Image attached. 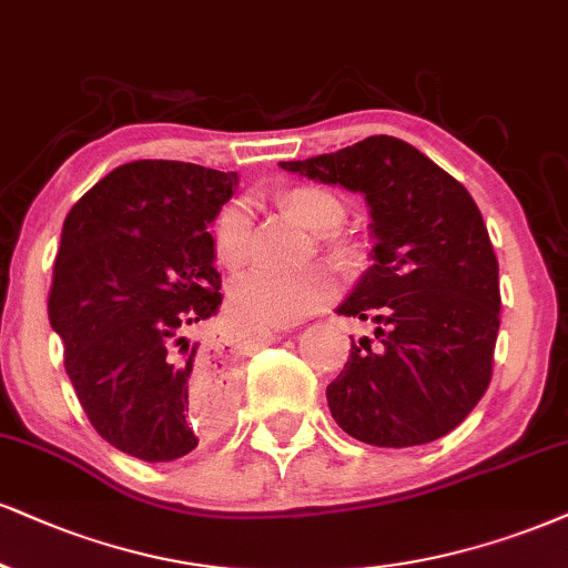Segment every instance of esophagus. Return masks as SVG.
Wrapping results in <instances>:
<instances>
[{
	"mask_svg": "<svg viewBox=\"0 0 568 568\" xmlns=\"http://www.w3.org/2000/svg\"><path fill=\"white\" fill-rule=\"evenodd\" d=\"M268 337H273V334H268Z\"/></svg>",
	"mask_w": 568,
	"mask_h": 568,
	"instance_id": "obj_1",
	"label": "esophagus"
}]
</instances>
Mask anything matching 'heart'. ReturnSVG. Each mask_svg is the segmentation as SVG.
Masks as SVG:
<instances>
[{"mask_svg": "<svg viewBox=\"0 0 568 568\" xmlns=\"http://www.w3.org/2000/svg\"><path fill=\"white\" fill-rule=\"evenodd\" d=\"M286 207L307 229L326 234L345 219V205L337 194L321 186H295L284 194ZM252 213L244 200H231L213 221L215 257L229 268L244 263L250 252ZM334 282L324 268L273 271L247 268L229 284V305L242 324L255 328H282L316 313L332 300Z\"/></svg>", "mask_w": 568, "mask_h": 568, "instance_id": "obj_1", "label": "heart"}]
</instances>
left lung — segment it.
Returning <instances> with one entry per match:
<instances>
[{"label": "left lung", "instance_id": "1", "mask_svg": "<svg viewBox=\"0 0 568 568\" xmlns=\"http://www.w3.org/2000/svg\"><path fill=\"white\" fill-rule=\"evenodd\" d=\"M284 171L366 197L371 263L337 307L366 321L326 387L349 437L376 447L426 445L453 432L493 379L500 328L498 257L471 194L424 152L368 136Z\"/></svg>", "mask_w": 568, "mask_h": 568}]
</instances>
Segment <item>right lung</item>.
<instances>
[{
    "instance_id": "right-lung-1",
    "label": "right lung",
    "mask_w": 568,
    "mask_h": 568,
    "mask_svg": "<svg viewBox=\"0 0 568 568\" xmlns=\"http://www.w3.org/2000/svg\"><path fill=\"white\" fill-rule=\"evenodd\" d=\"M240 176L179 160H134L70 207L49 290V324L102 439L163 464L226 418L234 382L186 332L219 313L210 223Z\"/></svg>"
}]
</instances>
